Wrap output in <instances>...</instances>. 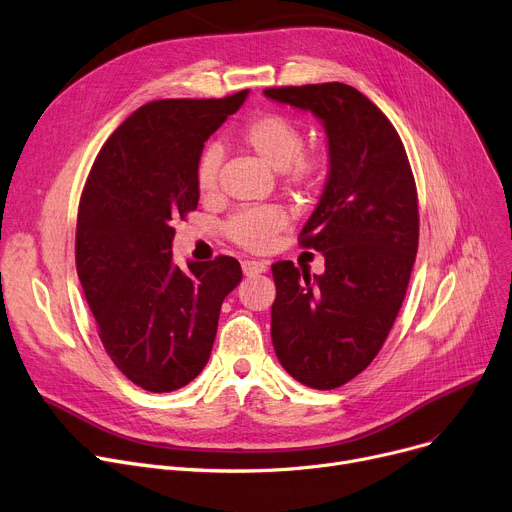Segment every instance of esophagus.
<instances>
[{"instance_id": "esophagus-1", "label": "esophagus", "mask_w": 512, "mask_h": 512, "mask_svg": "<svg viewBox=\"0 0 512 512\" xmlns=\"http://www.w3.org/2000/svg\"><path fill=\"white\" fill-rule=\"evenodd\" d=\"M266 268H268V262H264V260H244V262H242V270H244L246 277L264 273Z\"/></svg>"}]
</instances>
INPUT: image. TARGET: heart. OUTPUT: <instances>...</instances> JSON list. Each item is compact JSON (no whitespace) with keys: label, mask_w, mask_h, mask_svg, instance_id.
Wrapping results in <instances>:
<instances>
[{"label":"heart","mask_w":512,"mask_h":512,"mask_svg":"<svg viewBox=\"0 0 512 512\" xmlns=\"http://www.w3.org/2000/svg\"><path fill=\"white\" fill-rule=\"evenodd\" d=\"M235 140L270 167L279 169L281 184L302 200H314L328 179V157L318 148H304V128L283 111H262L239 126ZM221 150L204 148L194 169L196 190L202 200L219 192ZM287 213L279 204L248 206L233 213L223 225L231 244L248 252H266L285 229Z\"/></svg>","instance_id":"b5f03b06"}]
</instances>
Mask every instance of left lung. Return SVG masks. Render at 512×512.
I'll return each instance as SVG.
<instances>
[{
    "instance_id": "left-lung-1",
    "label": "left lung",
    "mask_w": 512,
    "mask_h": 512,
    "mask_svg": "<svg viewBox=\"0 0 512 512\" xmlns=\"http://www.w3.org/2000/svg\"><path fill=\"white\" fill-rule=\"evenodd\" d=\"M264 95L310 109L328 136V182L299 233V246L322 252L324 273L273 264L270 335L295 380L330 390L372 364L399 316L419 242L415 179L395 126L357 88L324 82Z\"/></svg>"
}]
</instances>
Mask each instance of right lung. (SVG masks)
I'll use <instances>...</instances> for the list:
<instances>
[{
  "label": "right lung",
  "mask_w": 512,
  "mask_h": 512,
  "mask_svg": "<svg viewBox=\"0 0 512 512\" xmlns=\"http://www.w3.org/2000/svg\"><path fill=\"white\" fill-rule=\"evenodd\" d=\"M248 93L142 105L107 138L82 188L78 279L111 362L150 393H171L202 372L223 299L242 281L231 256L184 273L171 242L173 221L198 206L204 142Z\"/></svg>",
  "instance_id": "obj_1"
}]
</instances>
